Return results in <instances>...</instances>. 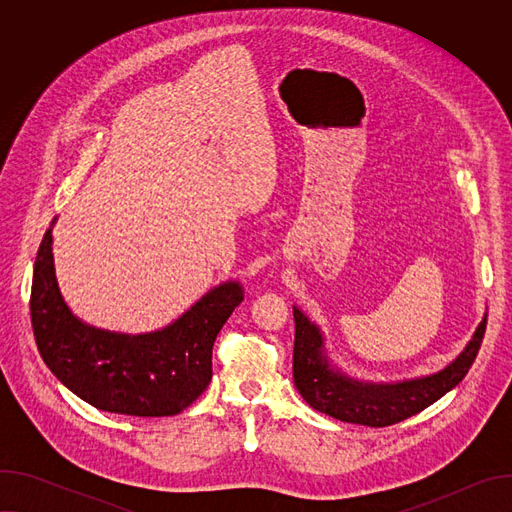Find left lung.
<instances>
[{"mask_svg":"<svg viewBox=\"0 0 512 512\" xmlns=\"http://www.w3.org/2000/svg\"><path fill=\"white\" fill-rule=\"evenodd\" d=\"M294 320V383L300 395L320 413L369 427L399 423L452 391L470 371L486 330L484 314L472 340L442 371L397 383H369L352 379L330 364L320 328L296 306Z\"/></svg>","mask_w":512,"mask_h":512,"instance_id":"8db88e82","label":"left lung"}]
</instances>
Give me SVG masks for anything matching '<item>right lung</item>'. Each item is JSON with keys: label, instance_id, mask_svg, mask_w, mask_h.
Here are the masks:
<instances>
[{"label": "right lung", "instance_id": "right-lung-1", "mask_svg": "<svg viewBox=\"0 0 512 512\" xmlns=\"http://www.w3.org/2000/svg\"><path fill=\"white\" fill-rule=\"evenodd\" d=\"M52 221L32 277V328L38 352L52 375L89 405L121 415L168 417L192 405L212 379V344L243 285L210 289L170 326L121 334L85 324L66 306L54 271Z\"/></svg>", "mask_w": 512, "mask_h": 512}]
</instances>
